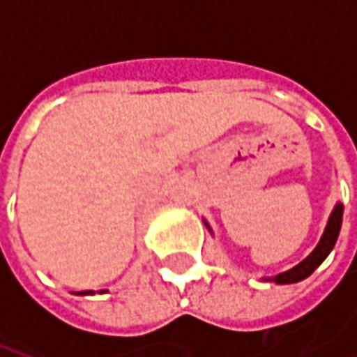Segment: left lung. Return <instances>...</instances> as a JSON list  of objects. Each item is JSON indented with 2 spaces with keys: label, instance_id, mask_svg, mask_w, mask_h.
<instances>
[{
  "label": "left lung",
  "instance_id": "8db88e82",
  "mask_svg": "<svg viewBox=\"0 0 357 357\" xmlns=\"http://www.w3.org/2000/svg\"><path fill=\"white\" fill-rule=\"evenodd\" d=\"M340 225H342V204H337L335 210H333V214H331L329 224L325 227V233H323L321 241H319V245L315 247L314 252L307 256L306 260H302L298 266H294L292 269H289V271H283V273H279V275L275 277H266V281L287 284L296 283V281H302V279H306L307 275H312L314 269L329 256V252L333 250V247H335L338 233H340Z\"/></svg>",
  "mask_w": 357,
  "mask_h": 357
}]
</instances>
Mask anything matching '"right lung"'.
I'll return each instance as SVG.
<instances>
[{
  "mask_svg": "<svg viewBox=\"0 0 357 357\" xmlns=\"http://www.w3.org/2000/svg\"><path fill=\"white\" fill-rule=\"evenodd\" d=\"M101 292H107V291H101ZM78 294H93V291H82L78 292Z\"/></svg>",
  "mask_w": 357,
  "mask_h": 357,
  "instance_id": "right-lung-1",
  "label": "right lung"
}]
</instances>
